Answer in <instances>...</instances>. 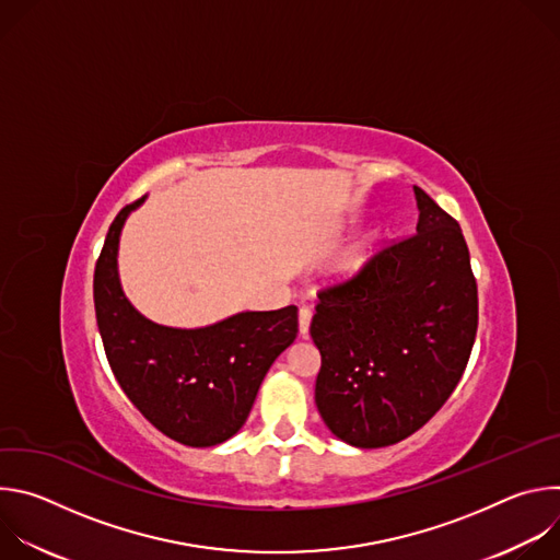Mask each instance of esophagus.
Listing matches in <instances>:
<instances>
[{
  "mask_svg": "<svg viewBox=\"0 0 560 560\" xmlns=\"http://www.w3.org/2000/svg\"><path fill=\"white\" fill-rule=\"evenodd\" d=\"M310 322H312V310L307 305L299 307V332L305 337L310 330Z\"/></svg>",
  "mask_w": 560,
  "mask_h": 560,
  "instance_id": "34e87169",
  "label": "esophagus"
}]
</instances>
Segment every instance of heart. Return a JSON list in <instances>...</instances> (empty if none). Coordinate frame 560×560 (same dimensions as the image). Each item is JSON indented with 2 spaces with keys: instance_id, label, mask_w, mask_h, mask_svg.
Listing matches in <instances>:
<instances>
[{
  "instance_id": "obj_1",
  "label": "heart",
  "mask_w": 560,
  "mask_h": 560,
  "mask_svg": "<svg viewBox=\"0 0 560 560\" xmlns=\"http://www.w3.org/2000/svg\"><path fill=\"white\" fill-rule=\"evenodd\" d=\"M363 255H365V250L363 253H357V255H352L346 264H343V268H341V272L343 275H352L354 270H359V266H361V261H363Z\"/></svg>"
}]
</instances>
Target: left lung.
Segmentation results:
<instances>
[{
    "label": "left lung",
    "instance_id": "obj_1",
    "mask_svg": "<svg viewBox=\"0 0 560 560\" xmlns=\"http://www.w3.org/2000/svg\"><path fill=\"white\" fill-rule=\"evenodd\" d=\"M417 234L376 250L318 292L310 324L322 352L314 401L335 436L385 447L423 428L471 354L478 290L460 225L415 186Z\"/></svg>",
    "mask_w": 560,
    "mask_h": 560
}]
</instances>
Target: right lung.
<instances>
[{
  "label": "right lung",
  "instance_id": "obj_1",
  "mask_svg": "<svg viewBox=\"0 0 560 560\" xmlns=\"http://www.w3.org/2000/svg\"><path fill=\"white\" fill-rule=\"evenodd\" d=\"M143 199L119 210L95 266L100 335L132 406L168 439L210 447L246 423L266 372L296 339V307L238 312L197 330L148 322L126 299L117 275L124 221Z\"/></svg>",
  "mask_w": 560,
  "mask_h": 560
}]
</instances>
